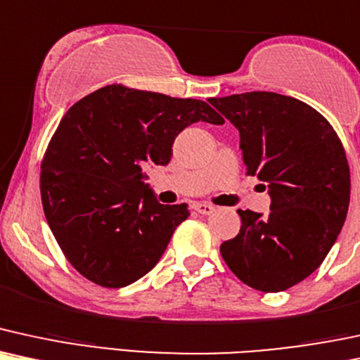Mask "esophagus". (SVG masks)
Masks as SVG:
<instances>
[{
    "label": "esophagus",
    "instance_id": "esophagus-1",
    "mask_svg": "<svg viewBox=\"0 0 360 360\" xmlns=\"http://www.w3.org/2000/svg\"><path fill=\"white\" fill-rule=\"evenodd\" d=\"M192 209L202 215H210L214 212V205L205 204V202H197V204H192Z\"/></svg>",
    "mask_w": 360,
    "mask_h": 360
}]
</instances>
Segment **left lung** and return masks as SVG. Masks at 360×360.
<instances>
[{
  "label": "left lung",
  "mask_w": 360,
  "mask_h": 360,
  "mask_svg": "<svg viewBox=\"0 0 360 360\" xmlns=\"http://www.w3.org/2000/svg\"><path fill=\"white\" fill-rule=\"evenodd\" d=\"M239 131L248 175L271 197L269 215L238 210L239 234L221 255L251 288L278 293L322 264L347 217L350 172L339 136L314 108L276 92L210 97Z\"/></svg>",
  "instance_id": "left-lung-1"
}]
</instances>
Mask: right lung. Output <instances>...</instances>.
<instances>
[{"instance_id": "add662e5", "label": "right lung", "mask_w": 360, "mask_h": 360, "mask_svg": "<svg viewBox=\"0 0 360 360\" xmlns=\"http://www.w3.org/2000/svg\"><path fill=\"white\" fill-rule=\"evenodd\" d=\"M198 121L224 122L204 101L120 84L62 117L41 162V204L62 252L89 281L122 288L163 256L188 205L160 204L143 168L170 163L175 138Z\"/></svg>"}]
</instances>
